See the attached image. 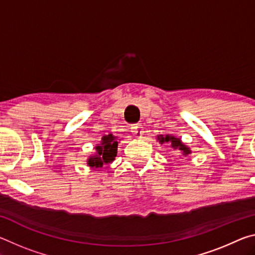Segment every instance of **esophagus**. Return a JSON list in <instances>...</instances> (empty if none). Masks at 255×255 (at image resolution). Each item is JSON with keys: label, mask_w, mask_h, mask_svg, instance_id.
<instances>
[{"label": "esophagus", "mask_w": 255, "mask_h": 255, "mask_svg": "<svg viewBox=\"0 0 255 255\" xmlns=\"http://www.w3.org/2000/svg\"><path fill=\"white\" fill-rule=\"evenodd\" d=\"M131 133L135 137H141L144 133V128L141 125H133L131 127Z\"/></svg>", "instance_id": "esophagus-1"}]
</instances>
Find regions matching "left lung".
I'll list each match as a JSON object with an SVG mask.
<instances>
[{"label": "left lung", "mask_w": 255, "mask_h": 255, "mask_svg": "<svg viewBox=\"0 0 255 255\" xmlns=\"http://www.w3.org/2000/svg\"><path fill=\"white\" fill-rule=\"evenodd\" d=\"M158 139H159V141H161V143H164V141H166V143H170L172 148L176 149V150H181V153H182L184 156H187V155L190 154V152H191V150H190L187 147V146L181 143L180 138H175L173 136L166 135V136H164V137L163 136L158 137Z\"/></svg>", "instance_id": "1"}]
</instances>
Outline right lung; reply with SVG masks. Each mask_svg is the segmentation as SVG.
Listing matches in <instances>:
<instances>
[{
    "instance_id": "1",
    "label": "right lung",
    "mask_w": 255,
    "mask_h": 255,
    "mask_svg": "<svg viewBox=\"0 0 255 255\" xmlns=\"http://www.w3.org/2000/svg\"><path fill=\"white\" fill-rule=\"evenodd\" d=\"M118 141L117 137L112 136L111 133L108 136L102 137L100 146H97V155L89 158L88 164L91 167H102L103 164L110 163L115 159L117 155Z\"/></svg>"
}]
</instances>
